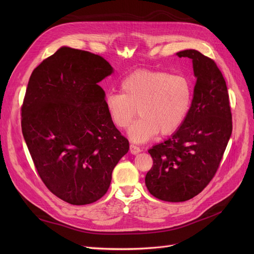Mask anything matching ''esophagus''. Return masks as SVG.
Here are the masks:
<instances>
[{"label":"esophagus","mask_w":254,"mask_h":254,"mask_svg":"<svg viewBox=\"0 0 254 254\" xmlns=\"http://www.w3.org/2000/svg\"><path fill=\"white\" fill-rule=\"evenodd\" d=\"M140 151H141V149L138 147V146H136L134 144H130L129 145V152L131 154H138Z\"/></svg>","instance_id":"obj_1"}]
</instances>
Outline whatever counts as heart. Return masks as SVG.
I'll list each match as a JSON object with an SVG mask.
<instances>
[{"label":"heart","mask_w":254,"mask_h":254,"mask_svg":"<svg viewBox=\"0 0 254 254\" xmlns=\"http://www.w3.org/2000/svg\"><path fill=\"white\" fill-rule=\"evenodd\" d=\"M118 92L105 97L106 110L117 128H126L136 117L140 119L128 129L131 141L143 143L158 132L174 134L188 116L192 97L189 78L164 71L138 70L120 82Z\"/></svg>","instance_id":"b5f03b06"}]
</instances>
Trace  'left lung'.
<instances>
[{
	"label": "left lung",
	"mask_w": 254,
	"mask_h": 254,
	"mask_svg": "<svg viewBox=\"0 0 254 254\" xmlns=\"http://www.w3.org/2000/svg\"><path fill=\"white\" fill-rule=\"evenodd\" d=\"M176 55L192 60V103L175 134L148 150L153 165L145 177L153 196L174 203L192 198L210 183L233 129L228 87L216 63L194 49Z\"/></svg>",
	"instance_id": "8db88e82"
}]
</instances>
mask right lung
<instances>
[{
  "label": "right lung",
  "instance_id": "right-lung-1",
  "mask_svg": "<svg viewBox=\"0 0 254 254\" xmlns=\"http://www.w3.org/2000/svg\"><path fill=\"white\" fill-rule=\"evenodd\" d=\"M112 71L101 56L62 47L33 71L26 87L21 129L35 168L46 188L72 205L100 199L129 148L98 84Z\"/></svg>",
  "mask_w": 254,
  "mask_h": 254
}]
</instances>
